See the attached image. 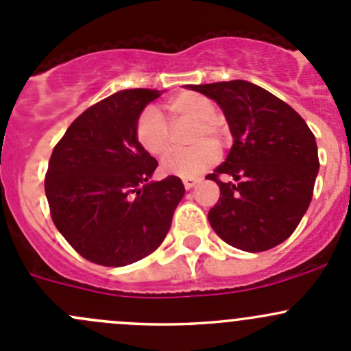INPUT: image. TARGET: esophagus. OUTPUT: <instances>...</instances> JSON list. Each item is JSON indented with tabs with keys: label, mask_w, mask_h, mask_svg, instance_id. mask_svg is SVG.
<instances>
[{
	"label": "esophagus",
	"mask_w": 351,
	"mask_h": 351,
	"mask_svg": "<svg viewBox=\"0 0 351 351\" xmlns=\"http://www.w3.org/2000/svg\"><path fill=\"white\" fill-rule=\"evenodd\" d=\"M198 182H200V180H198V178H183V185H185L186 190L193 189V186H195Z\"/></svg>",
	"instance_id": "1"
}]
</instances>
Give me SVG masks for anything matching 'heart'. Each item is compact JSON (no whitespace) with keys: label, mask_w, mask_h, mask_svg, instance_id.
I'll return each mask as SVG.
<instances>
[{"label":"heart","mask_w":351,"mask_h":351,"mask_svg":"<svg viewBox=\"0 0 351 351\" xmlns=\"http://www.w3.org/2000/svg\"><path fill=\"white\" fill-rule=\"evenodd\" d=\"M171 125L192 123L189 134V149L176 151L165 159L162 171L168 175L193 178L217 161L219 153L228 144V127L217 115V104L198 91H182L165 104ZM137 143L154 158H165L173 149V132L165 117L147 107L136 122Z\"/></svg>","instance_id":"heart-1"}]
</instances>
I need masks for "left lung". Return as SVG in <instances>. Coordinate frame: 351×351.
Returning <instances> with one entry per match:
<instances>
[{
	"label": "left lung",
	"instance_id": "obj_1",
	"mask_svg": "<svg viewBox=\"0 0 351 351\" xmlns=\"http://www.w3.org/2000/svg\"><path fill=\"white\" fill-rule=\"evenodd\" d=\"M224 110L234 144L207 176L221 189L208 210L219 238L247 253L284 243L299 226L314 192L319 158L302 117L270 91L234 80L190 84ZM232 176L236 184L220 176Z\"/></svg>",
	"mask_w": 351,
	"mask_h": 351
}]
</instances>
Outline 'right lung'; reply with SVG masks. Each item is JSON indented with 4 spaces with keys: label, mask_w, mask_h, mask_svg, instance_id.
I'll list each match as a JSON object with an SVG mask.
<instances>
[{
    "label": "right lung",
    "mask_w": 351,
    "mask_h": 351,
    "mask_svg": "<svg viewBox=\"0 0 351 351\" xmlns=\"http://www.w3.org/2000/svg\"><path fill=\"white\" fill-rule=\"evenodd\" d=\"M158 90L117 91L84 110L56 144L45 173L51 217L83 258L125 267L151 254L185 193L178 176L149 182L158 161L136 139V122Z\"/></svg>",
    "instance_id": "right-lung-1"
}]
</instances>
